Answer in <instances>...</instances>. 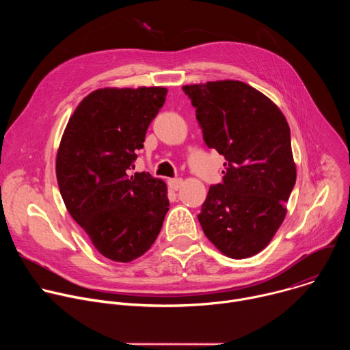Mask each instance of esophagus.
<instances>
[{"instance_id":"obj_1","label":"esophagus","mask_w":350,"mask_h":350,"mask_svg":"<svg viewBox=\"0 0 350 350\" xmlns=\"http://www.w3.org/2000/svg\"><path fill=\"white\" fill-rule=\"evenodd\" d=\"M181 185H183V180L181 178H170L169 180V187L173 191H178L181 188Z\"/></svg>"}]
</instances>
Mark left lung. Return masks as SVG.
<instances>
[{"instance_id": "1", "label": "left lung", "mask_w": 350, "mask_h": 350, "mask_svg": "<svg viewBox=\"0 0 350 350\" xmlns=\"http://www.w3.org/2000/svg\"><path fill=\"white\" fill-rule=\"evenodd\" d=\"M209 148L226 158L198 220L231 259L251 258L282 224L296 165L288 122L269 96L238 80L183 85Z\"/></svg>"}]
</instances>
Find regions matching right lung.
I'll return each mask as SVG.
<instances>
[{
	"label": "right lung",
	"instance_id": "1",
	"mask_svg": "<svg viewBox=\"0 0 350 350\" xmlns=\"http://www.w3.org/2000/svg\"><path fill=\"white\" fill-rule=\"evenodd\" d=\"M165 87H105L90 92L70 116L57 152L65 206L96 251L119 263L142 256L169 211L167 185L141 172L130 176Z\"/></svg>",
	"mask_w": 350,
	"mask_h": 350
}]
</instances>
